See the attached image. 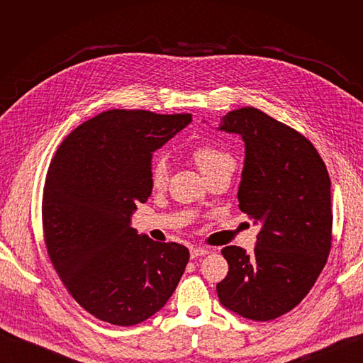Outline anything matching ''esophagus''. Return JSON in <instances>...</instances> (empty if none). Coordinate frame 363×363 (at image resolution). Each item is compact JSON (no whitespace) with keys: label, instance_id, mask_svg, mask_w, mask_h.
<instances>
[{"label":"esophagus","instance_id":"esophagus-1","mask_svg":"<svg viewBox=\"0 0 363 363\" xmlns=\"http://www.w3.org/2000/svg\"><path fill=\"white\" fill-rule=\"evenodd\" d=\"M191 259H196V257H201L206 256L208 250L206 247H191Z\"/></svg>","mask_w":363,"mask_h":363}]
</instances>
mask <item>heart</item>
I'll use <instances>...</instances> for the list:
<instances>
[{"label":"heart","mask_w":363,"mask_h":363,"mask_svg":"<svg viewBox=\"0 0 363 363\" xmlns=\"http://www.w3.org/2000/svg\"><path fill=\"white\" fill-rule=\"evenodd\" d=\"M191 157L196 163V167L201 169L206 175L215 174L216 171H221L224 168H233L235 169V157L225 151L223 147H219L213 142H203V144L195 145L191 150ZM169 179V167L167 160L163 157L152 159L150 164V183L155 189H164L168 184Z\"/></svg>","instance_id":"1"}]
</instances>
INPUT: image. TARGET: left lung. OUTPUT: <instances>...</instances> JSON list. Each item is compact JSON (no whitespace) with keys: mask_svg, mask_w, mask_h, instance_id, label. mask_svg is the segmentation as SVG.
Returning a JSON list of instances; mask_svg holds the SVG:
<instances>
[{"mask_svg":"<svg viewBox=\"0 0 363 363\" xmlns=\"http://www.w3.org/2000/svg\"><path fill=\"white\" fill-rule=\"evenodd\" d=\"M219 128L245 142L238 200L260 224L251 255L221 250L227 277L216 292L227 309L252 321L291 312L313 288L332 248V195L325 163L300 131L256 107L221 118Z\"/></svg>","mask_w":363,"mask_h":363,"instance_id":"8db88e82","label":"left lung"}]
</instances>
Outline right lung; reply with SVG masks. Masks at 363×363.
Returning <instances> with one entry per match:
<instances>
[{
	"label": "right lung",
	"instance_id": "right-lung-1",
	"mask_svg": "<svg viewBox=\"0 0 363 363\" xmlns=\"http://www.w3.org/2000/svg\"><path fill=\"white\" fill-rule=\"evenodd\" d=\"M191 121V113L107 111L65 138L50 163L42 196L48 257L72 298L98 320H148L188 265V248L139 236L130 218L151 195L152 152Z\"/></svg>",
	"mask_w": 363,
	"mask_h": 363
}]
</instances>
